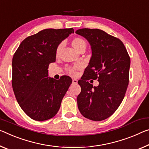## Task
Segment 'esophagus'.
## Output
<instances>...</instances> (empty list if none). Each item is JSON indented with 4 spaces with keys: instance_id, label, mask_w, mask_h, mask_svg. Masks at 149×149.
Listing matches in <instances>:
<instances>
[{
    "instance_id": "1",
    "label": "esophagus",
    "mask_w": 149,
    "mask_h": 149,
    "mask_svg": "<svg viewBox=\"0 0 149 149\" xmlns=\"http://www.w3.org/2000/svg\"><path fill=\"white\" fill-rule=\"evenodd\" d=\"M72 83L74 84H77V80L76 79H72Z\"/></svg>"
}]
</instances>
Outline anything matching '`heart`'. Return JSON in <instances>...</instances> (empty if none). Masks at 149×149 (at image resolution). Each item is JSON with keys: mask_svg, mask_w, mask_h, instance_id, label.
<instances>
[{"mask_svg": "<svg viewBox=\"0 0 149 149\" xmlns=\"http://www.w3.org/2000/svg\"><path fill=\"white\" fill-rule=\"evenodd\" d=\"M72 46L73 47V48H74L75 51H77V52H79L80 51L82 50V49H86V41L84 40L83 38H74L73 40L72 41ZM63 48V44H61L58 46V47L57 48V49H56V55L58 56L59 54H60L61 51H62V49ZM81 68V65H77L76 66H75L74 68H70L69 70H68V72H69V74L72 75H75L77 74L76 71L80 70Z\"/></svg>", "mask_w": 149, "mask_h": 149, "instance_id": "1", "label": "heart"}]
</instances>
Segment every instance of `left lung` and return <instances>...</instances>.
I'll return each instance as SVG.
<instances>
[{"label": "left lung", "instance_id": "obj_1", "mask_svg": "<svg viewBox=\"0 0 149 149\" xmlns=\"http://www.w3.org/2000/svg\"><path fill=\"white\" fill-rule=\"evenodd\" d=\"M90 44L91 58L78 84L77 97L81 114L92 121L109 117L119 107L129 84L130 58L123 42L100 29L81 28L75 31ZM97 79L93 86L87 80Z\"/></svg>", "mask_w": 149, "mask_h": 149}]
</instances>
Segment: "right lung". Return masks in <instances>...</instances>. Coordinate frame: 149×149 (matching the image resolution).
<instances>
[{"mask_svg":"<svg viewBox=\"0 0 149 149\" xmlns=\"http://www.w3.org/2000/svg\"><path fill=\"white\" fill-rule=\"evenodd\" d=\"M73 28L42 30L21 42L13 58L12 86L16 100L26 114L35 121L52 118L72 80L69 76L48 77V66L56 62V49L74 33Z\"/></svg>","mask_w":149,"mask_h":149,"instance_id":"right-lung-1","label":"right lung"}]
</instances>
